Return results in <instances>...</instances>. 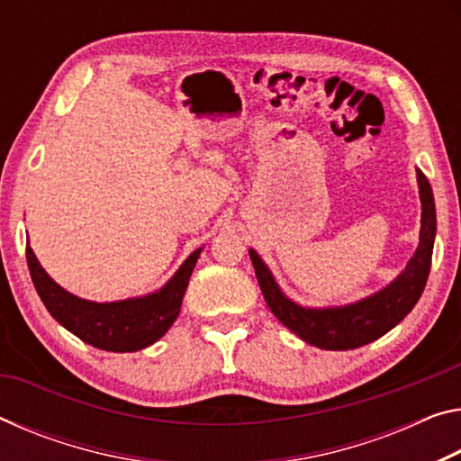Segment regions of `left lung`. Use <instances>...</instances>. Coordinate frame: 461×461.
<instances>
[{"label":"left lung","instance_id":"obj_1","mask_svg":"<svg viewBox=\"0 0 461 461\" xmlns=\"http://www.w3.org/2000/svg\"><path fill=\"white\" fill-rule=\"evenodd\" d=\"M416 180H419L422 203L419 248L406 268L388 287L361 299V302L340 305V308H302L283 294L268 267L257 252L250 250V260L257 270L262 295H265L270 312L283 322V326H287L299 339L318 348L348 350L377 340L379 336L390 332L393 326L402 322L406 313H411L427 285L437 231L433 191L419 167H416Z\"/></svg>","mask_w":461,"mask_h":461}]
</instances>
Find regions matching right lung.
Returning a JSON list of instances; mask_svg holds the SVG:
<instances>
[{
    "label": "right lung",
    "mask_w": 461,
    "mask_h": 461,
    "mask_svg": "<svg viewBox=\"0 0 461 461\" xmlns=\"http://www.w3.org/2000/svg\"><path fill=\"white\" fill-rule=\"evenodd\" d=\"M201 250L203 248L194 250L182 262L162 289L111 303L87 302L65 291L41 267L31 246H26V260L36 294L57 322L87 345L113 353H133L162 339L178 318L182 297Z\"/></svg>",
    "instance_id": "1"
}]
</instances>
